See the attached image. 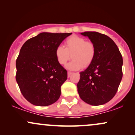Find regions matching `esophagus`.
Masks as SVG:
<instances>
[{
  "mask_svg": "<svg viewBox=\"0 0 135 135\" xmlns=\"http://www.w3.org/2000/svg\"><path fill=\"white\" fill-rule=\"evenodd\" d=\"M72 72H68V77H70L72 75Z\"/></svg>",
  "mask_w": 135,
  "mask_h": 135,
  "instance_id": "obj_1",
  "label": "esophagus"
}]
</instances>
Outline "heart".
Wrapping results in <instances>:
<instances>
[{
    "instance_id": "b5f03b06",
    "label": "heart",
    "mask_w": 135,
    "mask_h": 135,
    "mask_svg": "<svg viewBox=\"0 0 135 135\" xmlns=\"http://www.w3.org/2000/svg\"><path fill=\"white\" fill-rule=\"evenodd\" d=\"M95 55L96 49L93 43L86 41L84 38L77 35L68 38L65 42V47L59 46L55 49L56 58L61 65H65L72 56L73 60L66 66L71 70L89 66L93 61Z\"/></svg>"
}]
</instances>
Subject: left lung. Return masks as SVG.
<instances>
[{
    "instance_id": "1",
    "label": "left lung",
    "mask_w": 135,
    "mask_h": 135,
    "mask_svg": "<svg viewBox=\"0 0 135 135\" xmlns=\"http://www.w3.org/2000/svg\"><path fill=\"white\" fill-rule=\"evenodd\" d=\"M95 46L92 63L80 72L77 91L84 102L91 105L107 103L115 96L122 77V57L115 43L107 35L97 32L80 33Z\"/></svg>"
}]
</instances>
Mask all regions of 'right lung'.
<instances>
[{
  "mask_svg": "<svg viewBox=\"0 0 135 135\" xmlns=\"http://www.w3.org/2000/svg\"><path fill=\"white\" fill-rule=\"evenodd\" d=\"M71 34L42 32L21 47L16 62V79L23 96L32 104L48 106L60 98L67 71L57 61L55 49Z\"/></svg>",
  "mask_w": 135,
  "mask_h": 135,
  "instance_id": "1",
  "label": "right lung"
}]
</instances>
